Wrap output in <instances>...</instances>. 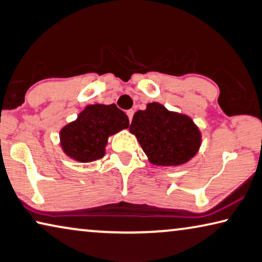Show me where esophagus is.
<instances>
[{"label": "esophagus", "mask_w": 262, "mask_h": 262, "mask_svg": "<svg viewBox=\"0 0 262 262\" xmlns=\"http://www.w3.org/2000/svg\"><path fill=\"white\" fill-rule=\"evenodd\" d=\"M127 115H128V119H129V121L132 122V120H133V115H134V110H129V111H127Z\"/></svg>", "instance_id": "obj_1"}]
</instances>
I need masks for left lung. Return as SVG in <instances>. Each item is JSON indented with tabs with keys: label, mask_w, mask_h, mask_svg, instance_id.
Here are the masks:
<instances>
[{
	"label": "left lung",
	"mask_w": 262,
	"mask_h": 262,
	"mask_svg": "<svg viewBox=\"0 0 262 262\" xmlns=\"http://www.w3.org/2000/svg\"><path fill=\"white\" fill-rule=\"evenodd\" d=\"M129 132L134 134L150 163L162 167L184 164L196 155L202 134L192 119L170 112L159 102L148 103L133 116Z\"/></svg>",
	"instance_id": "left-lung-1"
}]
</instances>
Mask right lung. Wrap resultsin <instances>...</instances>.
<instances>
[{
  "label": "right lung",
  "mask_w": 262,
  "mask_h": 262,
  "mask_svg": "<svg viewBox=\"0 0 262 262\" xmlns=\"http://www.w3.org/2000/svg\"><path fill=\"white\" fill-rule=\"evenodd\" d=\"M129 127V120L116 105H89L77 120L66 124L59 133L63 151L72 160L87 163L100 160L111 135Z\"/></svg>",
  "instance_id": "obj_1"
}]
</instances>
